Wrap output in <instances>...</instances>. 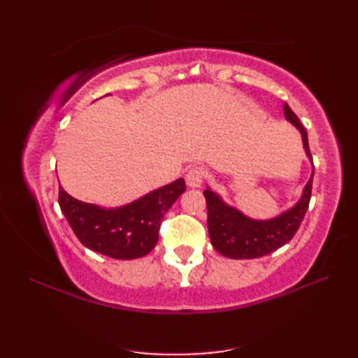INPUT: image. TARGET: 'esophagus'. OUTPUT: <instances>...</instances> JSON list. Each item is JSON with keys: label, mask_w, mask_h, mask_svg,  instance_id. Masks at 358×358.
Returning a JSON list of instances; mask_svg holds the SVG:
<instances>
[{"label": "esophagus", "mask_w": 358, "mask_h": 358, "mask_svg": "<svg viewBox=\"0 0 358 358\" xmlns=\"http://www.w3.org/2000/svg\"><path fill=\"white\" fill-rule=\"evenodd\" d=\"M204 180V171L201 167H192L191 171L186 173V185L192 189L200 187Z\"/></svg>", "instance_id": "1"}]
</instances>
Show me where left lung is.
<instances>
[{
  "label": "left lung",
  "instance_id": "8db88e82",
  "mask_svg": "<svg viewBox=\"0 0 358 358\" xmlns=\"http://www.w3.org/2000/svg\"><path fill=\"white\" fill-rule=\"evenodd\" d=\"M283 112L289 123L299 129L306 157L313 163L306 129L301 126L300 120L296 118L286 103L283 106ZM313 178L314 163L313 173H310V178L303 189L299 201L292 208L281 212L280 215L268 220H255L245 215L241 210L227 204L222 196L208 187L203 195L208 204V231L212 246L217 249V252L227 258H234V260L258 258L285 246L299 231L303 217L306 214L310 191H313Z\"/></svg>",
  "mask_w": 358,
  "mask_h": 358
}]
</instances>
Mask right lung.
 <instances>
[{"label":"right lung","instance_id":"1","mask_svg":"<svg viewBox=\"0 0 358 358\" xmlns=\"http://www.w3.org/2000/svg\"><path fill=\"white\" fill-rule=\"evenodd\" d=\"M185 191V180L178 178L124 206L101 208L73 199L59 186L58 203L86 248L117 260H134L155 248L163 217Z\"/></svg>","mask_w":358,"mask_h":358}]
</instances>
